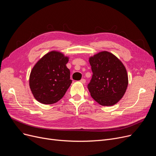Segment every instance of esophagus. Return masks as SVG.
<instances>
[{"mask_svg":"<svg viewBox=\"0 0 156 156\" xmlns=\"http://www.w3.org/2000/svg\"><path fill=\"white\" fill-rule=\"evenodd\" d=\"M80 82L81 83H83V84H85V83H86V79H81V80H80Z\"/></svg>","mask_w":156,"mask_h":156,"instance_id":"34e87169","label":"esophagus"}]
</instances>
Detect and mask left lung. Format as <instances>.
I'll list each match as a JSON object with an SVG mask.
<instances>
[{"instance_id": "8db88e82", "label": "left lung", "mask_w": 156, "mask_h": 156, "mask_svg": "<svg viewBox=\"0 0 156 156\" xmlns=\"http://www.w3.org/2000/svg\"><path fill=\"white\" fill-rule=\"evenodd\" d=\"M93 72L87 85L91 97L103 106H112L124 96L128 84L127 71L112 53L101 51L90 58Z\"/></svg>"}]
</instances>
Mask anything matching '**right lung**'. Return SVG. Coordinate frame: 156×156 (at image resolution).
Returning <instances> with one entry per match:
<instances>
[{"mask_svg":"<svg viewBox=\"0 0 156 156\" xmlns=\"http://www.w3.org/2000/svg\"><path fill=\"white\" fill-rule=\"evenodd\" d=\"M69 57L53 51L44 55L33 67L29 85L34 98L43 104H53L61 100L70 87Z\"/></svg>","mask_w":156,"mask_h":156,"instance_id":"obj_1","label":"right lung"}]
</instances>
